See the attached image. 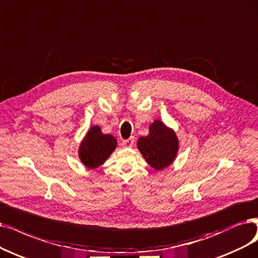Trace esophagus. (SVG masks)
<instances>
[{
  "mask_svg": "<svg viewBox=\"0 0 258 258\" xmlns=\"http://www.w3.org/2000/svg\"><path fill=\"white\" fill-rule=\"evenodd\" d=\"M133 144H135V138H129L128 140H125V141L121 142V145L123 147H127V148L132 147Z\"/></svg>",
  "mask_w": 258,
  "mask_h": 258,
  "instance_id": "34e87169",
  "label": "esophagus"
}]
</instances>
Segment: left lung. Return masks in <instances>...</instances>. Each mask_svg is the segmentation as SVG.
<instances>
[{
    "label": "left lung",
    "instance_id": "left-lung-1",
    "mask_svg": "<svg viewBox=\"0 0 258 258\" xmlns=\"http://www.w3.org/2000/svg\"><path fill=\"white\" fill-rule=\"evenodd\" d=\"M178 138L161 120H154L149 127V135L141 137L138 148L147 163L160 170L172 163L178 152Z\"/></svg>",
    "mask_w": 258,
    "mask_h": 258
}]
</instances>
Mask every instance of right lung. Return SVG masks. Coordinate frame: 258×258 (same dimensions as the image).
<instances>
[{
	"label": "right lung",
	"mask_w": 258,
	"mask_h": 258,
	"mask_svg": "<svg viewBox=\"0 0 258 258\" xmlns=\"http://www.w3.org/2000/svg\"><path fill=\"white\" fill-rule=\"evenodd\" d=\"M116 148V140L101 133L98 126L91 127L79 148V158L89 168H96L104 163Z\"/></svg>",
	"instance_id": "obj_1"
}]
</instances>
